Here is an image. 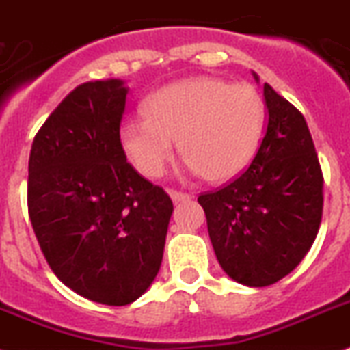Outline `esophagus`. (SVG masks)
<instances>
[{
    "label": "esophagus",
    "mask_w": 350,
    "mask_h": 350,
    "mask_svg": "<svg viewBox=\"0 0 350 350\" xmlns=\"http://www.w3.org/2000/svg\"><path fill=\"white\" fill-rule=\"evenodd\" d=\"M170 196H172L173 202H187V200L193 198L189 193H182V191H175V189H170Z\"/></svg>",
    "instance_id": "esophagus-1"
}]
</instances>
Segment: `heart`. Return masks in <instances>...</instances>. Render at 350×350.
Masks as SVG:
<instances>
[{"mask_svg":"<svg viewBox=\"0 0 350 350\" xmlns=\"http://www.w3.org/2000/svg\"><path fill=\"white\" fill-rule=\"evenodd\" d=\"M146 115L125 118L120 145L148 178L163 175L177 152L208 180L237 177L252 163L265 124L262 95L247 83L191 77L163 86L146 98Z\"/></svg>","mask_w":350,"mask_h":350,"instance_id":"b5f03b06","label":"heart"}]
</instances>
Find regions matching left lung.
I'll use <instances>...</instances> for the list:
<instances>
[{"mask_svg": "<svg viewBox=\"0 0 350 350\" xmlns=\"http://www.w3.org/2000/svg\"><path fill=\"white\" fill-rule=\"evenodd\" d=\"M264 97L267 131L252 164L198 196L219 265L247 286L273 285L299 265L324 205V177L304 116L267 83Z\"/></svg>", "mask_w": 350, "mask_h": 350, "instance_id": "obj_1", "label": "left lung"}]
</instances>
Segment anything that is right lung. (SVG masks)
Listing matches in <instances>:
<instances>
[{
    "instance_id": "add662e5",
    "label": "right lung",
    "mask_w": 350,
    "mask_h": 350,
    "mask_svg": "<svg viewBox=\"0 0 350 350\" xmlns=\"http://www.w3.org/2000/svg\"><path fill=\"white\" fill-rule=\"evenodd\" d=\"M120 79L74 88L44 122L28 163V212L53 273L107 306L133 303L163 262L172 198L127 163Z\"/></svg>"
}]
</instances>
